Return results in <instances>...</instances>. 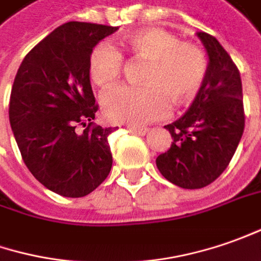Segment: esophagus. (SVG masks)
Wrapping results in <instances>:
<instances>
[{
	"instance_id": "obj_1",
	"label": "esophagus",
	"mask_w": 261,
	"mask_h": 261,
	"mask_svg": "<svg viewBox=\"0 0 261 261\" xmlns=\"http://www.w3.org/2000/svg\"><path fill=\"white\" fill-rule=\"evenodd\" d=\"M131 133H136V134H140V136H144L148 131L147 127H131Z\"/></svg>"
}]
</instances>
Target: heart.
Here are the masks:
<instances>
[{"label":"heart","mask_w":261,"mask_h":261,"mask_svg":"<svg viewBox=\"0 0 261 261\" xmlns=\"http://www.w3.org/2000/svg\"><path fill=\"white\" fill-rule=\"evenodd\" d=\"M122 49L136 60H147L143 86H118L102 96L108 121L146 124L166 117L172 99L189 102L201 89L208 59L196 43L182 41L163 29H144L128 34ZM124 58L110 43L96 44L88 59L91 81L101 88L113 86L121 76Z\"/></svg>","instance_id":"obj_1"}]
</instances>
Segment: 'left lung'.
<instances>
[{
	"instance_id": "8db88e82",
	"label": "left lung",
	"mask_w": 261,
	"mask_h": 261,
	"mask_svg": "<svg viewBox=\"0 0 261 261\" xmlns=\"http://www.w3.org/2000/svg\"><path fill=\"white\" fill-rule=\"evenodd\" d=\"M208 51V70L191 108L165 128L172 134L167 151L156 159L160 173L184 189L212 184L227 169L244 131L240 72L214 36L198 32Z\"/></svg>"
}]
</instances>
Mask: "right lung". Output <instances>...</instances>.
<instances>
[{"mask_svg":"<svg viewBox=\"0 0 261 261\" xmlns=\"http://www.w3.org/2000/svg\"><path fill=\"white\" fill-rule=\"evenodd\" d=\"M117 30L62 24L27 53L14 79L8 114L21 158L41 185L62 196L91 193L113 166L108 136L114 128L92 122L98 103L88 59L98 41Z\"/></svg>","mask_w":261,"mask_h":261,"instance_id":"right-lung-1","label":"right lung"}]
</instances>
